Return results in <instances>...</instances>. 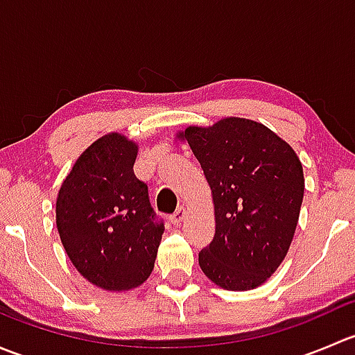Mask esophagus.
I'll use <instances>...</instances> for the list:
<instances>
[{
  "mask_svg": "<svg viewBox=\"0 0 355 355\" xmlns=\"http://www.w3.org/2000/svg\"><path fill=\"white\" fill-rule=\"evenodd\" d=\"M185 214H187V213H185V207H184V206H180V207H178L177 211H175L173 214H171L170 218H171V221H173L175 225H178V223H180L182 220H184Z\"/></svg>",
  "mask_w": 355,
  "mask_h": 355,
  "instance_id": "1",
  "label": "esophagus"
}]
</instances>
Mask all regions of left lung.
I'll return each instance as SVG.
<instances>
[{"instance_id":"obj_1","label":"left lung","mask_w":355,"mask_h":355,"mask_svg":"<svg viewBox=\"0 0 355 355\" xmlns=\"http://www.w3.org/2000/svg\"><path fill=\"white\" fill-rule=\"evenodd\" d=\"M180 137L213 192L216 230L199 252L200 270L221 288L259 287L285 259L295 234L304 198L300 159L284 139L247 118L189 127Z\"/></svg>"}]
</instances>
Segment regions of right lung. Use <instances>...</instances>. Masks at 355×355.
<instances>
[{
	"label": "right lung",
	"mask_w": 355,
	"mask_h": 355,
	"mask_svg": "<svg viewBox=\"0 0 355 355\" xmlns=\"http://www.w3.org/2000/svg\"><path fill=\"white\" fill-rule=\"evenodd\" d=\"M137 144L111 132L75 161L56 199L68 257L92 285L113 292L144 284L164 232L148 185L134 173Z\"/></svg>",
	"instance_id": "obj_1"
}]
</instances>
